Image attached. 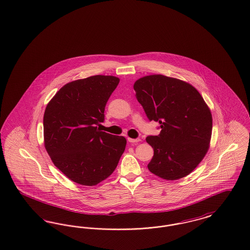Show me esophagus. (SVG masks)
Masks as SVG:
<instances>
[{
	"mask_svg": "<svg viewBox=\"0 0 250 250\" xmlns=\"http://www.w3.org/2000/svg\"><path fill=\"white\" fill-rule=\"evenodd\" d=\"M127 140L129 141L130 143H134V144H137L138 142H140V139H130V138H128Z\"/></svg>",
	"mask_w": 250,
	"mask_h": 250,
	"instance_id": "esophagus-1",
	"label": "esophagus"
}]
</instances>
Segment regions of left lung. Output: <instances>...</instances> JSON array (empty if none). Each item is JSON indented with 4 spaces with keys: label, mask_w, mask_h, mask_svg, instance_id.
<instances>
[{
    "label": "left lung",
    "mask_w": 250,
    "mask_h": 250,
    "mask_svg": "<svg viewBox=\"0 0 250 250\" xmlns=\"http://www.w3.org/2000/svg\"><path fill=\"white\" fill-rule=\"evenodd\" d=\"M134 90L148 119L159 122L161 129L146 138L154 150L148 168L165 180L189 175L206 155L212 133V115L199 92L161 74L140 78Z\"/></svg>",
    "instance_id": "obj_1"
}]
</instances>
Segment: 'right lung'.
<instances>
[{"label": "right lung", "mask_w": 250, "mask_h": 250, "mask_svg": "<svg viewBox=\"0 0 250 250\" xmlns=\"http://www.w3.org/2000/svg\"><path fill=\"white\" fill-rule=\"evenodd\" d=\"M119 82L105 75L70 82L46 106L44 147L54 165L78 184L93 186L107 179L125 151L124 137L97 127Z\"/></svg>", "instance_id": "1"}]
</instances>
